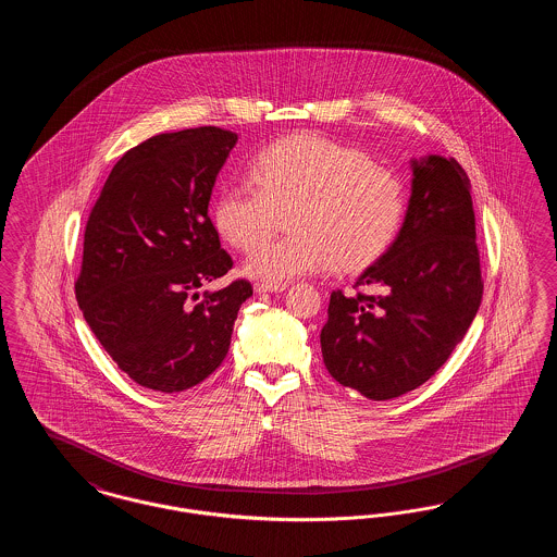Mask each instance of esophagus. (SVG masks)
<instances>
[{
    "mask_svg": "<svg viewBox=\"0 0 557 557\" xmlns=\"http://www.w3.org/2000/svg\"><path fill=\"white\" fill-rule=\"evenodd\" d=\"M282 290H286V284H267V282H259V284H255V292H259V294Z\"/></svg>",
    "mask_w": 557,
    "mask_h": 557,
    "instance_id": "1",
    "label": "esophagus"
}]
</instances>
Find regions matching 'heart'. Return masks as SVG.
I'll return each instance as SVG.
<instances>
[{
  "mask_svg": "<svg viewBox=\"0 0 557 557\" xmlns=\"http://www.w3.org/2000/svg\"><path fill=\"white\" fill-rule=\"evenodd\" d=\"M250 184L223 187L214 200L216 232L250 250L292 214L293 236L264 243L248 273L273 284L325 271H361L397 239L407 191L397 171L318 133L284 137L250 162Z\"/></svg>",
  "mask_w": 557,
  "mask_h": 557,
  "instance_id": "b5f03b06",
  "label": "heart"
}]
</instances>
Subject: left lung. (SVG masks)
<instances>
[{
    "label": "left lung",
    "instance_id": "obj_1",
    "mask_svg": "<svg viewBox=\"0 0 557 557\" xmlns=\"http://www.w3.org/2000/svg\"><path fill=\"white\" fill-rule=\"evenodd\" d=\"M366 285L379 292L358 290ZM355 288L332 292L321 330L332 377L371 400L422 386L463 341L484 288L470 180L457 160L413 162L405 223Z\"/></svg>",
    "mask_w": 557,
    "mask_h": 557
}]
</instances>
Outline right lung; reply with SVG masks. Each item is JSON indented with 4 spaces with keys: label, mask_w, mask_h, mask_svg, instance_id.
Here are the masks:
<instances>
[{
    "label": "right lung",
    "mask_w": 557,
    "mask_h": 557,
    "mask_svg": "<svg viewBox=\"0 0 557 557\" xmlns=\"http://www.w3.org/2000/svg\"><path fill=\"white\" fill-rule=\"evenodd\" d=\"M236 141L219 127L154 135L114 164L89 212L77 302L119 370L150 391L182 393L207 380L252 296L244 277L198 294L234 267L209 200Z\"/></svg>",
    "instance_id": "1"
}]
</instances>
